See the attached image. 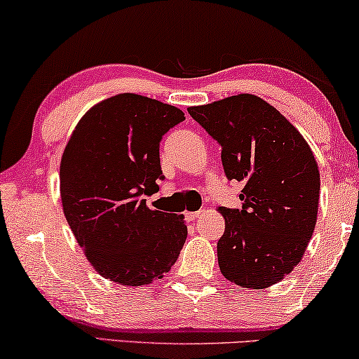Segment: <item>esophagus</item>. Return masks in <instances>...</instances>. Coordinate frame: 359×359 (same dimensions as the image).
<instances>
[{"instance_id": "esophagus-1", "label": "esophagus", "mask_w": 359, "mask_h": 359, "mask_svg": "<svg viewBox=\"0 0 359 359\" xmlns=\"http://www.w3.org/2000/svg\"><path fill=\"white\" fill-rule=\"evenodd\" d=\"M201 214H203V212H201V210H194V212H186L184 214V219L188 220V222H193V220L198 219Z\"/></svg>"}]
</instances>
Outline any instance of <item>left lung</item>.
Returning <instances> with one entry per match:
<instances>
[{
	"label": "left lung",
	"instance_id": "8db88e82",
	"mask_svg": "<svg viewBox=\"0 0 359 359\" xmlns=\"http://www.w3.org/2000/svg\"><path fill=\"white\" fill-rule=\"evenodd\" d=\"M188 112L222 147L227 180L243 184L242 209L220 208V273L242 287L276 284L301 262L316 229L320 175L311 147L281 112L253 95Z\"/></svg>",
	"mask_w": 359,
	"mask_h": 359
}]
</instances>
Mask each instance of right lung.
<instances>
[{
  "label": "right lung",
  "mask_w": 359,
  "mask_h": 359,
  "mask_svg": "<svg viewBox=\"0 0 359 359\" xmlns=\"http://www.w3.org/2000/svg\"><path fill=\"white\" fill-rule=\"evenodd\" d=\"M186 119L178 107L122 93L91 107L68 140L60 196L76 242L101 276L144 286L168 273L183 248V215L147 208L163 180L160 142Z\"/></svg>",
  "instance_id": "1"
}]
</instances>
